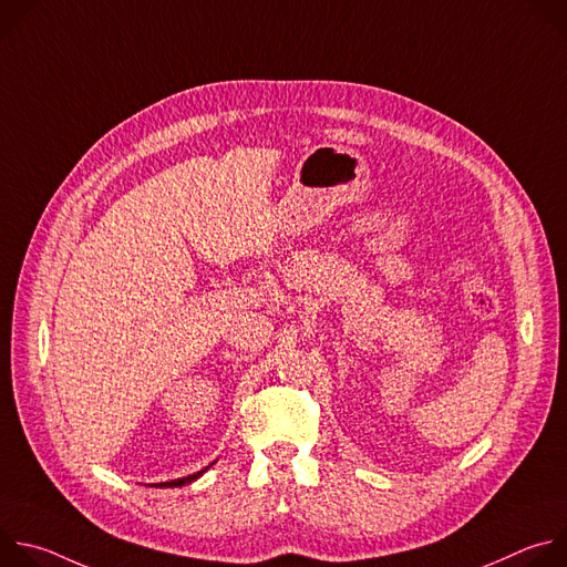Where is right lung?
<instances>
[{"instance_id": "1", "label": "right lung", "mask_w": 567, "mask_h": 567, "mask_svg": "<svg viewBox=\"0 0 567 567\" xmlns=\"http://www.w3.org/2000/svg\"><path fill=\"white\" fill-rule=\"evenodd\" d=\"M208 466H210V464H208ZM208 466L202 468V471H197V473H193V475H188V477H179V480H171V482H158V484H154V487H182V484H188V482L197 480L204 471H208Z\"/></svg>"}]
</instances>
